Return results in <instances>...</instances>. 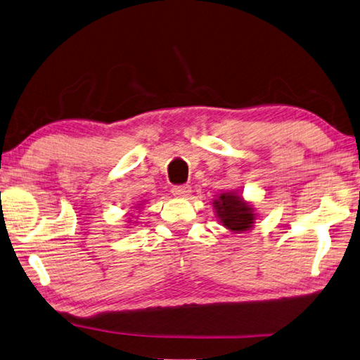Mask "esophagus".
<instances>
[{
    "instance_id": "34e87169",
    "label": "esophagus",
    "mask_w": 360,
    "mask_h": 360,
    "mask_svg": "<svg viewBox=\"0 0 360 360\" xmlns=\"http://www.w3.org/2000/svg\"><path fill=\"white\" fill-rule=\"evenodd\" d=\"M191 192V187L189 186H174L173 189H171V193H173L174 197H187Z\"/></svg>"
}]
</instances>
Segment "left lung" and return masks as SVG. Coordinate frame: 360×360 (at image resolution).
<instances>
[{
    "label": "left lung",
    "mask_w": 360,
    "mask_h": 360,
    "mask_svg": "<svg viewBox=\"0 0 360 360\" xmlns=\"http://www.w3.org/2000/svg\"><path fill=\"white\" fill-rule=\"evenodd\" d=\"M213 207L216 210L222 226L232 232L250 231L255 222V210L248 205L242 197L233 192H226L213 200Z\"/></svg>",
    "instance_id": "8db88e82"
}]
</instances>
